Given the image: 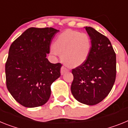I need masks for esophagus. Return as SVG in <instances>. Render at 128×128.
<instances>
[{
  "label": "esophagus",
  "instance_id": "1",
  "mask_svg": "<svg viewBox=\"0 0 128 128\" xmlns=\"http://www.w3.org/2000/svg\"><path fill=\"white\" fill-rule=\"evenodd\" d=\"M68 71H69V70L66 67V66H62V68H61L60 73L62 75H63V74H64L65 73L68 72Z\"/></svg>",
  "mask_w": 128,
  "mask_h": 128
}]
</instances>
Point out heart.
<instances>
[{
	"instance_id": "1",
	"label": "heart",
	"mask_w": 128,
	"mask_h": 128,
	"mask_svg": "<svg viewBox=\"0 0 128 128\" xmlns=\"http://www.w3.org/2000/svg\"><path fill=\"white\" fill-rule=\"evenodd\" d=\"M90 50L91 40L86 33L67 30L57 36L52 52L62 55L63 61L67 65L77 66L86 60Z\"/></svg>"
}]
</instances>
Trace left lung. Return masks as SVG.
I'll return each instance as SVG.
<instances>
[{
  "instance_id": "obj_1",
  "label": "left lung",
  "mask_w": 128,
  "mask_h": 128,
  "mask_svg": "<svg viewBox=\"0 0 128 128\" xmlns=\"http://www.w3.org/2000/svg\"><path fill=\"white\" fill-rule=\"evenodd\" d=\"M92 46L86 60L72 69V95L87 105L100 102L112 90L116 78V54L108 38L86 27Z\"/></svg>"
}]
</instances>
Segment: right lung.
I'll return each instance as SVG.
<instances>
[{"instance_id": "add662e5", "label": "right lung", "mask_w": 128, "mask_h": 128, "mask_svg": "<svg viewBox=\"0 0 128 128\" xmlns=\"http://www.w3.org/2000/svg\"><path fill=\"white\" fill-rule=\"evenodd\" d=\"M57 32L53 28H30L10 46L5 65L6 86L24 107H38L47 102L51 85L60 76L62 64H52L46 58Z\"/></svg>"}]
</instances>
